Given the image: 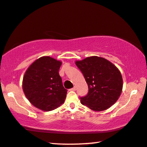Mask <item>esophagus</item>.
Returning <instances> with one entry per match:
<instances>
[{
	"label": "esophagus",
	"mask_w": 147,
	"mask_h": 147,
	"mask_svg": "<svg viewBox=\"0 0 147 147\" xmlns=\"http://www.w3.org/2000/svg\"><path fill=\"white\" fill-rule=\"evenodd\" d=\"M75 90H76V87H74L71 88V89H70V91H75Z\"/></svg>",
	"instance_id": "34e87169"
}]
</instances>
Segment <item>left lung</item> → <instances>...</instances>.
I'll use <instances>...</instances> for the list:
<instances>
[{"mask_svg": "<svg viewBox=\"0 0 147 147\" xmlns=\"http://www.w3.org/2000/svg\"><path fill=\"white\" fill-rule=\"evenodd\" d=\"M87 82L89 92L81 97V102L92 110L103 111L110 107L122 93V75L116 66L98 56H91L75 62Z\"/></svg>", "mask_w": 147, "mask_h": 147, "instance_id": "left-lung-1", "label": "left lung"}]
</instances>
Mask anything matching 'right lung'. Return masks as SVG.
<instances>
[{
	"mask_svg": "<svg viewBox=\"0 0 147 147\" xmlns=\"http://www.w3.org/2000/svg\"><path fill=\"white\" fill-rule=\"evenodd\" d=\"M62 62L50 56L36 60L27 68L23 79V89L30 103L43 111H51L61 105L67 90L59 75Z\"/></svg>",
	"mask_w": 147,
	"mask_h": 147,
	"instance_id": "add662e5",
	"label": "right lung"
}]
</instances>
